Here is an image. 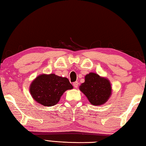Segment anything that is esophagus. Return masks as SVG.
<instances>
[{"label": "esophagus", "mask_w": 146, "mask_h": 146, "mask_svg": "<svg viewBox=\"0 0 146 146\" xmlns=\"http://www.w3.org/2000/svg\"><path fill=\"white\" fill-rule=\"evenodd\" d=\"M78 82H73V86H74V87H75V88H78Z\"/></svg>", "instance_id": "esophagus-1"}]
</instances>
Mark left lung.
<instances>
[{
	"mask_svg": "<svg viewBox=\"0 0 146 146\" xmlns=\"http://www.w3.org/2000/svg\"><path fill=\"white\" fill-rule=\"evenodd\" d=\"M91 104L102 105L111 95V85L108 78L97 73H90L85 76V82L79 87Z\"/></svg>",
	"mask_w": 146,
	"mask_h": 146,
	"instance_id": "8db88e82",
	"label": "left lung"
}]
</instances>
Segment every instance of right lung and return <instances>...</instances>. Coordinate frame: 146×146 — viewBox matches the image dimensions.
I'll use <instances>...</instances> for the list:
<instances>
[{"instance_id": "1", "label": "right lung", "mask_w": 146, "mask_h": 146, "mask_svg": "<svg viewBox=\"0 0 146 146\" xmlns=\"http://www.w3.org/2000/svg\"><path fill=\"white\" fill-rule=\"evenodd\" d=\"M68 79L51 73L42 74L31 82L29 91L36 102L44 106L56 105L66 90L73 89Z\"/></svg>"}]
</instances>
